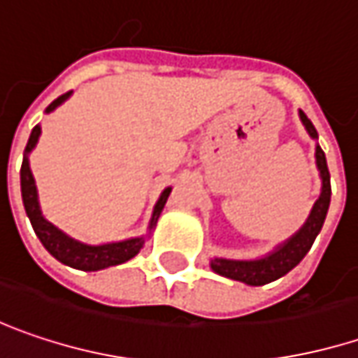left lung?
<instances>
[{
	"instance_id": "8db88e82",
	"label": "left lung",
	"mask_w": 358,
	"mask_h": 358,
	"mask_svg": "<svg viewBox=\"0 0 358 358\" xmlns=\"http://www.w3.org/2000/svg\"><path fill=\"white\" fill-rule=\"evenodd\" d=\"M300 119L304 123L306 131L310 137H318L316 127L312 125V121L304 115V111H300ZM316 166L320 170V178H322V192L318 200L314 202L310 217L304 222V227L292 235L287 241L275 247V251H271L269 255H265L262 259H251V262H239V259H221L215 257L210 262L213 271H217L219 275L237 280L247 285H265L269 282L280 280L287 271H292L298 263L306 257V253L310 251L314 239L318 237L322 224H324L326 213H328V204H330V172L326 166V156L320 145H316Z\"/></svg>"
}]
</instances>
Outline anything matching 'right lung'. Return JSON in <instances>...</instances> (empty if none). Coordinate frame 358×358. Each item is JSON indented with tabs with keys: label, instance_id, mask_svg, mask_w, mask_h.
I'll return each mask as SVG.
<instances>
[{
	"label": "right lung",
	"instance_id": "add662e5",
	"mask_svg": "<svg viewBox=\"0 0 358 358\" xmlns=\"http://www.w3.org/2000/svg\"><path fill=\"white\" fill-rule=\"evenodd\" d=\"M69 96H71V93H64V95L58 96L56 101H52L46 107V113L54 111ZM40 131H42L40 125H36L32 129V134H30L28 145L24 150V162H22V170H20V180H22V200H24L26 215H28V219L32 222L34 233L38 235V239L46 247V251L52 257H56L60 263L71 265L74 269H83V271H99V269H105V267H111V265H119V263H125L129 262L131 257H136L137 253H139V249L145 243L143 237L125 239V241L117 243H105V245H87V243H80L73 239V237H69L66 233H62L58 227H54L52 222H48L42 217L40 202H38L36 182H34L30 162H28L30 152H32L34 148H36V143H38ZM170 192H172V188H166L162 192L158 202H156L154 215H152V221H150V231L156 227L159 213H162L166 200L170 196Z\"/></svg>",
	"mask_w": 358,
	"mask_h": 358
}]
</instances>
